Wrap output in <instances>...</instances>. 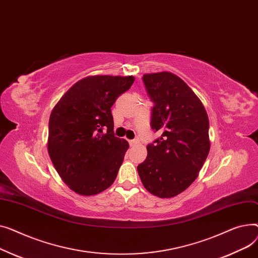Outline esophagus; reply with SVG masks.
<instances>
[{
	"mask_svg": "<svg viewBox=\"0 0 258 258\" xmlns=\"http://www.w3.org/2000/svg\"><path fill=\"white\" fill-rule=\"evenodd\" d=\"M129 144L131 147H134L139 144V139H135V140H132V141H129Z\"/></svg>",
	"mask_w": 258,
	"mask_h": 258,
	"instance_id": "obj_1",
	"label": "esophagus"
}]
</instances>
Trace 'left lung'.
<instances>
[{
	"mask_svg": "<svg viewBox=\"0 0 258 258\" xmlns=\"http://www.w3.org/2000/svg\"><path fill=\"white\" fill-rule=\"evenodd\" d=\"M143 82L154 103L151 127L161 135L147 146V158L138 172L149 192L172 198L194 182L208 156V116L202 102L178 76L146 74Z\"/></svg>",
	"mask_w": 258,
	"mask_h": 258,
	"instance_id": "8db88e82",
	"label": "left lung"
}]
</instances>
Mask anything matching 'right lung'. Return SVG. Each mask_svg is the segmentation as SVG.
Segmentation results:
<instances>
[{
    "label": "right lung",
    "instance_id": "obj_1",
    "mask_svg": "<svg viewBox=\"0 0 258 258\" xmlns=\"http://www.w3.org/2000/svg\"><path fill=\"white\" fill-rule=\"evenodd\" d=\"M133 82V76L85 77L53 108L49 155L59 176L75 192L94 196L115 180L129 144L114 136L111 107Z\"/></svg>",
    "mask_w": 258,
    "mask_h": 258
}]
</instances>
